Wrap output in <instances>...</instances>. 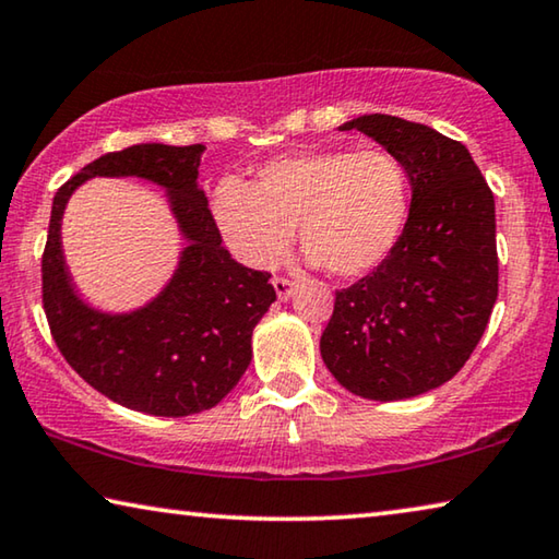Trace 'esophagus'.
<instances>
[{
    "label": "esophagus",
    "instance_id": "obj_1",
    "mask_svg": "<svg viewBox=\"0 0 559 559\" xmlns=\"http://www.w3.org/2000/svg\"><path fill=\"white\" fill-rule=\"evenodd\" d=\"M271 283H273V288H276L278 300H288L290 294H294V281L286 276H273Z\"/></svg>",
    "mask_w": 559,
    "mask_h": 559
}]
</instances>
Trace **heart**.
Wrapping results in <instances>:
<instances>
[{
	"instance_id": "1",
	"label": "heart",
	"mask_w": 559,
	"mask_h": 559,
	"mask_svg": "<svg viewBox=\"0 0 559 559\" xmlns=\"http://www.w3.org/2000/svg\"><path fill=\"white\" fill-rule=\"evenodd\" d=\"M214 216L231 251L263 269L298 243L335 278L378 271L411 218V176L385 148H325L263 164L255 183L228 176L214 193Z\"/></svg>"
}]
</instances>
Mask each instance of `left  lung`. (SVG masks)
I'll return each mask as SVG.
<instances>
[{"mask_svg": "<svg viewBox=\"0 0 559 559\" xmlns=\"http://www.w3.org/2000/svg\"><path fill=\"white\" fill-rule=\"evenodd\" d=\"M358 129L411 176V218L378 271L335 290L321 356L368 401H403L448 383L480 343L498 300L495 199L455 139L425 123L368 114Z\"/></svg>", "mask_w": 559, "mask_h": 559, "instance_id": "1", "label": "left lung"}]
</instances>
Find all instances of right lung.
<instances>
[{
  "instance_id": "obj_1",
  "label": "right lung",
  "mask_w": 559,
  "mask_h": 559,
  "mask_svg": "<svg viewBox=\"0 0 559 559\" xmlns=\"http://www.w3.org/2000/svg\"><path fill=\"white\" fill-rule=\"evenodd\" d=\"M201 144H136L86 164L57 191L41 255V304L51 338L88 385L131 411L183 418L224 401L251 362V335L276 290L221 246L199 189ZM139 175L164 185L190 246L169 286L139 312L111 317L73 294L60 253V214L79 182Z\"/></svg>"
}]
</instances>
